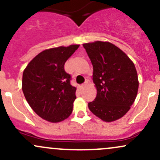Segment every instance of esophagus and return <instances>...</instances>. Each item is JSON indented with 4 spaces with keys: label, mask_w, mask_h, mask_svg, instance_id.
<instances>
[{
    "label": "esophagus",
    "mask_w": 160,
    "mask_h": 160,
    "mask_svg": "<svg viewBox=\"0 0 160 160\" xmlns=\"http://www.w3.org/2000/svg\"><path fill=\"white\" fill-rule=\"evenodd\" d=\"M88 82H89V81H88V80H86V81L84 82L83 84H82V89H83V88H85L86 86L88 85Z\"/></svg>",
    "instance_id": "obj_1"
}]
</instances>
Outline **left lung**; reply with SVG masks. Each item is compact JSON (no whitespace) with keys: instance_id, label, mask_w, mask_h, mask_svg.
Here are the masks:
<instances>
[{"instance_id":"obj_1","label":"left lung","mask_w":160,"mask_h":160,"mask_svg":"<svg viewBox=\"0 0 160 160\" xmlns=\"http://www.w3.org/2000/svg\"><path fill=\"white\" fill-rule=\"evenodd\" d=\"M93 66L92 80L97 89L88 107L104 122L120 119L136 98L138 78L135 66L123 51L108 41L83 43Z\"/></svg>"}]
</instances>
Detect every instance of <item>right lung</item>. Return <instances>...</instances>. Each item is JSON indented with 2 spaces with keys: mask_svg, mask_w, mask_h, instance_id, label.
<instances>
[{
  "mask_svg": "<svg viewBox=\"0 0 160 160\" xmlns=\"http://www.w3.org/2000/svg\"><path fill=\"white\" fill-rule=\"evenodd\" d=\"M79 47L72 44L45 49L24 70V95L33 111L48 122H62L72 113L77 88L71 85V75L64 67Z\"/></svg>",
  "mask_w": 160,
  "mask_h": 160,
  "instance_id": "1",
  "label": "right lung"
}]
</instances>
